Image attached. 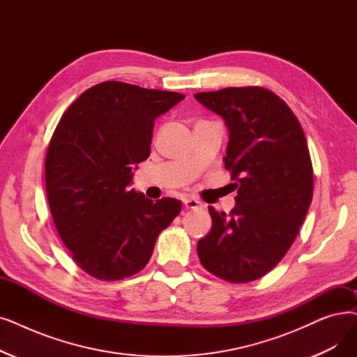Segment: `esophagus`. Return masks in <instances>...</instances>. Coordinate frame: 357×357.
<instances>
[{
	"mask_svg": "<svg viewBox=\"0 0 357 357\" xmlns=\"http://www.w3.org/2000/svg\"><path fill=\"white\" fill-rule=\"evenodd\" d=\"M183 206L187 207V208H197V207H201V203L198 199H195V198H185L183 199Z\"/></svg>",
	"mask_w": 357,
	"mask_h": 357,
	"instance_id": "34e87169",
	"label": "esophagus"
}]
</instances>
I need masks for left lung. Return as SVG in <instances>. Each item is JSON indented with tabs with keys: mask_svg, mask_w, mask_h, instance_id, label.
I'll list each match as a JSON object with an SVG mask.
<instances>
[{
	"mask_svg": "<svg viewBox=\"0 0 357 357\" xmlns=\"http://www.w3.org/2000/svg\"><path fill=\"white\" fill-rule=\"evenodd\" d=\"M194 98L225 121V166L239 187L230 214L208 207L211 230L197 243L198 258L226 282H252L286 255L311 206L306 137L290 107L267 89L227 87Z\"/></svg>",
	"mask_w": 357,
	"mask_h": 357,
	"instance_id": "left-lung-1",
	"label": "left lung"
}]
</instances>
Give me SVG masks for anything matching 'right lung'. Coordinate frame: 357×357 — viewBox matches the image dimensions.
Wrapping results in <instances>:
<instances>
[{
	"mask_svg": "<svg viewBox=\"0 0 357 357\" xmlns=\"http://www.w3.org/2000/svg\"><path fill=\"white\" fill-rule=\"evenodd\" d=\"M182 99L105 82L77 98L58 122L45 163L51 214L75 264L99 280L142 271L181 211V201H153L130 185L150 156L154 119Z\"/></svg>",
	"mask_w": 357,
	"mask_h": 357,
	"instance_id": "right-lung-1",
	"label": "right lung"
}]
</instances>
